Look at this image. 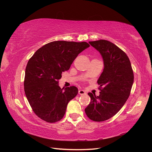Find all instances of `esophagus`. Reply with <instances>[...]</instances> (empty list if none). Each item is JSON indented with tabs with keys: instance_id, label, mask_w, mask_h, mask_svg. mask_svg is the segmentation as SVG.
I'll return each instance as SVG.
<instances>
[{
	"instance_id": "1",
	"label": "esophagus",
	"mask_w": 152,
	"mask_h": 152,
	"mask_svg": "<svg viewBox=\"0 0 152 152\" xmlns=\"http://www.w3.org/2000/svg\"><path fill=\"white\" fill-rule=\"evenodd\" d=\"M79 94H80V95H82V94H86V92L84 91V90H82V89H80L79 91Z\"/></svg>"
}]
</instances>
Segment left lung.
<instances>
[{"instance_id":"1","label":"left lung","mask_w":152,"mask_h":152,"mask_svg":"<svg viewBox=\"0 0 152 152\" xmlns=\"http://www.w3.org/2000/svg\"><path fill=\"white\" fill-rule=\"evenodd\" d=\"M89 43L102 55L104 69L97 81L99 95L88 93L91 100L85 112L91 120L102 122L114 116L126 102L134 82V73L127 54L116 45L106 40Z\"/></svg>"}]
</instances>
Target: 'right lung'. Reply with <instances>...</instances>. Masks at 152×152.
I'll use <instances>...</instances> for the list:
<instances>
[{
	"label": "right lung",
	"mask_w": 152,
	"mask_h": 152,
	"mask_svg": "<svg viewBox=\"0 0 152 152\" xmlns=\"http://www.w3.org/2000/svg\"><path fill=\"white\" fill-rule=\"evenodd\" d=\"M90 46L86 42L54 41L39 49L25 70L24 89L34 113L49 123L59 121L67 104L77 95L75 86L61 89L58 80L82 51Z\"/></svg>",
	"instance_id": "1"
}]
</instances>
